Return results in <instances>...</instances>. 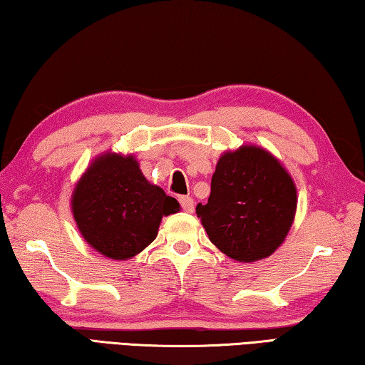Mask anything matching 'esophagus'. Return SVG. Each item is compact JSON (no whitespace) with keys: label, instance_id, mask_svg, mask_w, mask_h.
Returning <instances> with one entry per match:
<instances>
[{"label":"esophagus","instance_id":"obj_1","mask_svg":"<svg viewBox=\"0 0 365 365\" xmlns=\"http://www.w3.org/2000/svg\"><path fill=\"white\" fill-rule=\"evenodd\" d=\"M180 205H182V209L185 212H193L195 211V202H193V197L190 196H180Z\"/></svg>","mask_w":365,"mask_h":365}]
</instances>
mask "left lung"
<instances>
[{"instance_id":"left-lung-1","label":"left lung","mask_w":365,"mask_h":365,"mask_svg":"<svg viewBox=\"0 0 365 365\" xmlns=\"http://www.w3.org/2000/svg\"><path fill=\"white\" fill-rule=\"evenodd\" d=\"M296 206V185L280 160L261 146L242 145L219 158L211 196L196 214L224 255L256 262L285 242Z\"/></svg>"}]
</instances>
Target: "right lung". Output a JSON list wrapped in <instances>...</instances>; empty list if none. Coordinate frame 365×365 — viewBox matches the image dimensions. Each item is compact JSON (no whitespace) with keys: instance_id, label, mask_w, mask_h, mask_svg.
<instances>
[{"instance_id":"right-lung-1","label":"right lung","mask_w":365,"mask_h":365,"mask_svg":"<svg viewBox=\"0 0 365 365\" xmlns=\"http://www.w3.org/2000/svg\"><path fill=\"white\" fill-rule=\"evenodd\" d=\"M71 207L85 242L114 261L137 256L158 237L163 217L180 211L175 197L146 180L133 154L113 151L86 168Z\"/></svg>"}]
</instances>
